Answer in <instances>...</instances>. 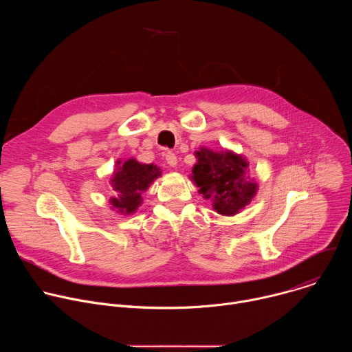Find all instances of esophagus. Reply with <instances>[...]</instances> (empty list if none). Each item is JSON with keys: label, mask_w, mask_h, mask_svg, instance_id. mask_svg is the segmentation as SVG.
<instances>
[{"label": "esophagus", "mask_w": 352, "mask_h": 352, "mask_svg": "<svg viewBox=\"0 0 352 352\" xmlns=\"http://www.w3.org/2000/svg\"><path fill=\"white\" fill-rule=\"evenodd\" d=\"M166 162H167V164H168L170 167H175V166H177V156H175V153L168 152V153L166 155Z\"/></svg>", "instance_id": "34e87169"}]
</instances>
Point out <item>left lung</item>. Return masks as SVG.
Returning <instances> with one entry per match:
<instances>
[{
    "label": "left lung",
    "instance_id": "8db88e82",
    "mask_svg": "<svg viewBox=\"0 0 352 352\" xmlns=\"http://www.w3.org/2000/svg\"><path fill=\"white\" fill-rule=\"evenodd\" d=\"M197 163L192 179L205 199L213 200L219 214L239 213L256 195L258 184L249 175L248 162L232 152H213L202 147L195 153Z\"/></svg>",
    "mask_w": 352,
    "mask_h": 352
}]
</instances>
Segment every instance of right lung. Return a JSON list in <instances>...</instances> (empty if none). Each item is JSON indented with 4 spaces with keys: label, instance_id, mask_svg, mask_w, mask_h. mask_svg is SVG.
<instances>
[{
    "label": "right lung",
    "instance_id": "add662e5",
    "mask_svg": "<svg viewBox=\"0 0 352 352\" xmlns=\"http://www.w3.org/2000/svg\"><path fill=\"white\" fill-rule=\"evenodd\" d=\"M117 164H121V162H117ZM160 175L162 171L155 164H142L135 159L126 160L122 166H118L111 178L114 196L110 199V204L118 213H135L142 204V192Z\"/></svg>",
    "mask_w": 352,
    "mask_h": 352
}]
</instances>
